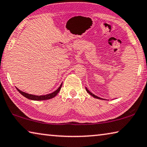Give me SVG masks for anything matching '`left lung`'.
<instances>
[{"instance_id": "1", "label": "left lung", "mask_w": 147, "mask_h": 147, "mask_svg": "<svg viewBox=\"0 0 147 147\" xmlns=\"http://www.w3.org/2000/svg\"><path fill=\"white\" fill-rule=\"evenodd\" d=\"M86 91H87V92H88V93H89V94H90L91 96H93V97H94V98H98V99H102V98H100V97H98V96H97L94 95V94H93V93H91V92H90V91H89L88 90V89H87V88H86Z\"/></svg>"}]
</instances>
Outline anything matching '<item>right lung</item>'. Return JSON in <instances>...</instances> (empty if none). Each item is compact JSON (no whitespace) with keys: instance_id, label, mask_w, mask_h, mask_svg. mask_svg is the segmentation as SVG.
<instances>
[{"instance_id":"obj_1","label":"right lung","mask_w":147,"mask_h":147,"mask_svg":"<svg viewBox=\"0 0 147 147\" xmlns=\"http://www.w3.org/2000/svg\"><path fill=\"white\" fill-rule=\"evenodd\" d=\"M62 86V84H61L60 86L59 87L58 89H57L55 91H54L53 93H52L51 94H46V95H41V96H37V95H34V94H30L28 93H26L24 92H23L21 91H20L19 89H17L18 90V91L21 93L22 95L24 96V97H26L28 99H30V100H48V99H51L54 98V96H56L57 95V94L59 93V91H60L61 88Z\"/></svg>"}]
</instances>
